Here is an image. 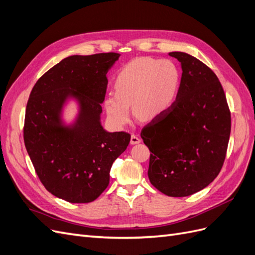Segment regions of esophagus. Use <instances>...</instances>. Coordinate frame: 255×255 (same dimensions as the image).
I'll use <instances>...</instances> for the list:
<instances>
[{"instance_id":"1","label":"esophagus","mask_w":255,"mask_h":255,"mask_svg":"<svg viewBox=\"0 0 255 255\" xmlns=\"http://www.w3.org/2000/svg\"><path fill=\"white\" fill-rule=\"evenodd\" d=\"M140 142V138L138 137L137 135H135V134H132V136H130V143L132 144H137V143H139Z\"/></svg>"}]
</instances>
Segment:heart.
I'll return each instance as SVG.
<instances>
[{"mask_svg":"<svg viewBox=\"0 0 255 255\" xmlns=\"http://www.w3.org/2000/svg\"><path fill=\"white\" fill-rule=\"evenodd\" d=\"M181 83L180 71L173 61L138 57L130 60L117 74L115 94L105 99V110L116 127L129 120V105L141 121L159 118L171 109Z\"/></svg>","mask_w":255,"mask_h":255,"instance_id":"obj_1","label":"heart"}]
</instances>
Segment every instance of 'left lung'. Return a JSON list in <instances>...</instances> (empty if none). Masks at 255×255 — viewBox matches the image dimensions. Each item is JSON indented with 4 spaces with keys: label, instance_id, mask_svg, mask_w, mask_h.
I'll list each match as a JSON object with an SVG mask.
<instances>
[{
    "label": "left lung",
    "instance_id": "obj_1",
    "mask_svg": "<svg viewBox=\"0 0 255 255\" xmlns=\"http://www.w3.org/2000/svg\"><path fill=\"white\" fill-rule=\"evenodd\" d=\"M182 66L172 107L140 133L151 152V184L169 197H187L210 185L221 170L231 133V113L212 69L183 52H171Z\"/></svg>",
    "mask_w": 255,
    "mask_h": 255
}]
</instances>
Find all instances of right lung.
Instances as JSON below:
<instances>
[{
    "label": "right lung",
    "instance_id": "obj_1",
    "mask_svg": "<svg viewBox=\"0 0 255 255\" xmlns=\"http://www.w3.org/2000/svg\"><path fill=\"white\" fill-rule=\"evenodd\" d=\"M118 53L72 55L37 81L26 105L23 137L35 171L48 191L70 203L96 200L110 184L114 161L130 135L101 126L106 74ZM69 97L80 105L75 125L65 126L61 111Z\"/></svg>",
    "mask_w": 255,
    "mask_h": 255
}]
</instances>
